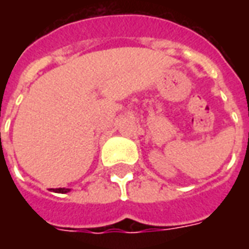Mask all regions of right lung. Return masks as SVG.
<instances>
[{"label":"right lung","instance_id":"right-lung-1","mask_svg":"<svg viewBox=\"0 0 249 249\" xmlns=\"http://www.w3.org/2000/svg\"><path fill=\"white\" fill-rule=\"evenodd\" d=\"M71 189H68V188H56V189H53V192H57V193H66L69 192Z\"/></svg>","mask_w":249,"mask_h":249}]
</instances>
